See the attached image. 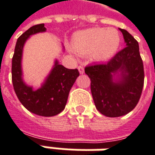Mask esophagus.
I'll return each mask as SVG.
<instances>
[{
  "instance_id": "esophagus-1",
  "label": "esophagus",
  "mask_w": 155,
  "mask_h": 155,
  "mask_svg": "<svg viewBox=\"0 0 155 155\" xmlns=\"http://www.w3.org/2000/svg\"><path fill=\"white\" fill-rule=\"evenodd\" d=\"M78 70H79V72H80L81 74H84V68H83L82 66H79V67H78Z\"/></svg>"
}]
</instances>
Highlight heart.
I'll use <instances>...</instances> for the list:
<instances>
[{
	"instance_id": "heart-1",
	"label": "heart",
	"mask_w": 155,
	"mask_h": 155,
	"mask_svg": "<svg viewBox=\"0 0 155 155\" xmlns=\"http://www.w3.org/2000/svg\"><path fill=\"white\" fill-rule=\"evenodd\" d=\"M120 35L114 28L93 27L78 31L73 35L71 49L78 55H87L97 61H106L117 53Z\"/></svg>"
}]
</instances>
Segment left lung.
<instances>
[{"mask_svg":"<svg viewBox=\"0 0 155 155\" xmlns=\"http://www.w3.org/2000/svg\"><path fill=\"white\" fill-rule=\"evenodd\" d=\"M125 48L106 63L85 68L91 80L94 104L101 114L117 117L134 109L141 97L144 69L138 42L126 30L121 29Z\"/></svg>","mask_w":155,"mask_h":155,"instance_id":"obj_1","label":"left lung"}]
</instances>
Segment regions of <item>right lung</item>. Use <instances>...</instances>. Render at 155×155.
Listing matches in <instances>:
<instances>
[{
    "label": "right lung",
    "mask_w": 155,
    "mask_h": 155,
    "mask_svg": "<svg viewBox=\"0 0 155 155\" xmlns=\"http://www.w3.org/2000/svg\"><path fill=\"white\" fill-rule=\"evenodd\" d=\"M45 31V24L36 25L18 38L12 60V81L20 103L29 111L42 117H53L64 110L69 91L80 74L76 68H66L55 60L53 68L40 87L35 90L32 86L25 82L22 71L25 44L31 35Z\"/></svg>",
    "instance_id": "add662e5"
}]
</instances>
